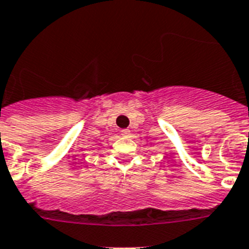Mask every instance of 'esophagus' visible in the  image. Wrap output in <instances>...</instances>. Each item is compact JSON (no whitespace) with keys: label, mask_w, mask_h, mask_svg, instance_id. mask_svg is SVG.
<instances>
[{"label":"esophagus","mask_w":249,"mask_h":249,"mask_svg":"<svg viewBox=\"0 0 249 249\" xmlns=\"http://www.w3.org/2000/svg\"><path fill=\"white\" fill-rule=\"evenodd\" d=\"M121 135H124V137H128L129 134H130V130L129 129H123V130L120 131Z\"/></svg>","instance_id":"esophagus-1"}]
</instances>
